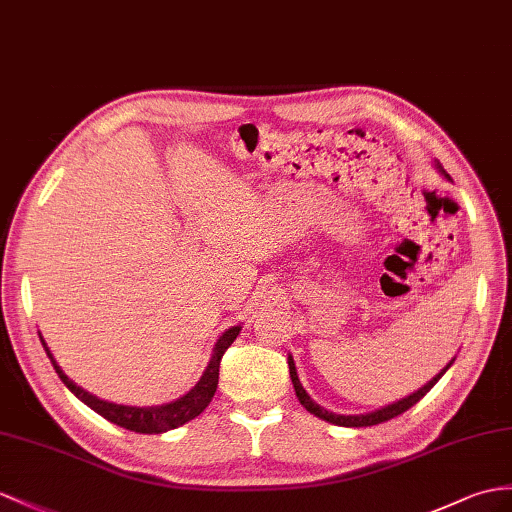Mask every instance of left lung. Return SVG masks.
Instances as JSON below:
<instances>
[{"label":"left lung","instance_id":"1","mask_svg":"<svg viewBox=\"0 0 512 512\" xmlns=\"http://www.w3.org/2000/svg\"><path fill=\"white\" fill-rule=\"evenodd\" d=\"M436 169H439V173H443V176L450 180V173H447L445 169H443V165L439 160H436V165H434ZM452 363H454V358L450 360V363H447V367H443L439 373H436V376L428 382V384H423L419 391H415V393H410L408 397H402L400 402H393V404H389V406H384V408H378V410H373V413H365V415H336V413H330V410H326V408H321L319 404H315L313 400H310V395L306 393V389L302 386V382H299V378H297V369H295V363H293V356H289V373H291V382H293V389H295V395H297V400H299V404H302L308 413H313L315 417H319V419H323V421H330V423H334V426H345V428H367V426H376V423H382V421H389V419H393V417H397V415H402V413H406V410L410 408V406H415L423 395H426L432 386L441 380V376L443 373L452 367Z\"/></svg>","mask_w":512,"mask_h":512}]
</instances>
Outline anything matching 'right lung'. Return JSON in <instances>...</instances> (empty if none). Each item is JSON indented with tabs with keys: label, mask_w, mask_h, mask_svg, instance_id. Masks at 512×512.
<instances>
[{
	"label": "right lung",
	"mask_w": 512,
	"mask_h": 512,
	"mask_svg": "<svg viewBox=\"0 0 512 512\" xmlns=\"http://www.w3.org/2000/svg\"><path fill=\"white\" fill-rule=\"evenodd\" d=\"M239 332H241V326H232L230 330L223 332L219 339H217V343H215L213 358H210V363L204 369L199 382L193 386L189 393L178 397L176 402L160 404V406H123V404H112V402H106V400H99V397L86 393L84 389H80L76 382L69 380L65 376V371L58 367L52 352H49V347L43 341V336L41 334L39 336H41V343L45 347L49 360H52V365H54V369L58 373V378L65 382L67 389L73 395H76L78 400H82L86 406L93 408L97 415H102L110 423H117V426L126 428L130 432L162 434V432H167V430L180 428V426H184L186 421H191L197 415L204 413V408L210 404V400H213V395L217 391L221 358H223V354H226L228 347L234 343L236 336H239Z\"/></svg>",
	"instance_id": "1"
}]
</instances>
